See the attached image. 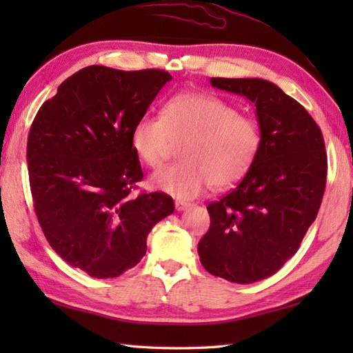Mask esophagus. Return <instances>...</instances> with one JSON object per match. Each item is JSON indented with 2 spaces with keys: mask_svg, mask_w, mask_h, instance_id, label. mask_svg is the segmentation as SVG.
Here are the masks:
<instances>
[{
  "mask_svg": "<svg viewBox=\"0 0 353 353\" xmlns=\"http://www.w3.org/2000/svg\"><path fill=\"white\" fill-rule=\"evenodd\" d=\"M174 206H176V211L182 212V211H186V209H188L191 205H190V203H186V201L176 200V201H174Z\"/></svg>",
  "mask_w": 353,
  "mask_h": 353,
  "instance_id": "34e87169",
  "label": "esophagus"
}]
</instances>
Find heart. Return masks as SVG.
Listing matches in <instances>:
<instances>
[{
	"instance_id": "obj_1",
	"label": "heart",
	"mask_w": 353,
	"mask_h": 353,
	"mask_svg": "<svg viewBox=\"0 0 353 353\" xmlns=\"http://www.w3.org/2000/svg\"><path fill=\"white\" fill-rule=\"evenodd\" d=\"M130 145L152 168H159L176 145H183V162L157 171L152 185L190 200L211 185L223 190L244 179L258 159L262 132L256 119L219 97L182 92L165 104L162 118L142 117L134 123Z\"/></svg>"
}]
</instances>
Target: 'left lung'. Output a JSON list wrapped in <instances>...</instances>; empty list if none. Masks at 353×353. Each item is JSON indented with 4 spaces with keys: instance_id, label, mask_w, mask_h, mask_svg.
I'll list each match as a JSON object with an SVG mask.
<instances>
[{
    "instance_id": "left-lung-1",
    "label": "left lung",
    "mask_w": 353,
    "mask_h": 353,
    "mask_svg": "<svg viewBox=\"0 0 353 353\" xmlns=\"http://www.w3.org/2000/svg\"><path fill=\"white\" fill-rule=\"evenodd\" d=\"M211 85L253 104L262 145L236 188L208 205L211 226L197 252L206 272L252 283L282 268L316 220L326 185L325 141L302 104L272 81L212 77Z\"/></svg>"
}]
</instances>
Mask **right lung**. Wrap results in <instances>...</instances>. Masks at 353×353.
Returning <instances> with one entry per match:
<instances>
[{
  "instance_id": "1",
  "label": "right lung",
  "mask_w": 353,
  "mask_h": 353,
  "mask_svg": "<svg viewBox=\"0 0 353 353\" xmlns=\"http://www.w3.org/2000/svg\"><path fill=\"white\" fill-rule=\"evenodd\" d=\"M170 80L162 70L86 66L42 104L30 129V188L43 235L97 279L137 265L150 230L174 212L163 192L132 196L142 168L130 133Z\"/></svg>"
}]
</instances>
